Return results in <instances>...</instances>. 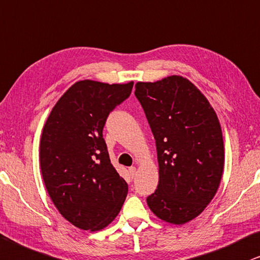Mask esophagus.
<instances>
[{"label":"esophagus","instance_id":"1","mask_svg":"<svg viewBox=\"0 0 260 260\" xmlns=\"http://www.w3.org/2000/svg\"><path fill=\"white\" fill-rule=\"evenodd\" d=\"M128 172H129V175L134 177V175H136V172H137V168L136 167H131L129 169H128Z\"/></svg>","mask_w":260,"mask_h":260}]
</instances>
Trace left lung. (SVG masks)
Returning <instances> with one entry per match:
<instances>
[{
  "label": "left lung",
  "instance_id": "obj_1",
  "mask_svg": "<svg viewBox=\"0 0 260 260\" xmlns=\"http://www.w3.org/2000/svg\"><path fill=\"white\" fill-rule=\"evenodd\" d=\"M134 93L156 140L159 167L158 186L147 205L163 221L185 224L204 211L221 182L224 145L218 117L180 75L137 83Z\"/></svg>",
  "mask_w": 260,
  "mask_h": 260
}]
</instances>
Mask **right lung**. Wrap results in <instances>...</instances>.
I'll use <instances>...</instances> for the list:
<instances>
[{"instance_id": "obj_1", "label": "right lung", "mask_w": 260, "mask_h": 260, "mask_svg": "<svg viewBox=\"0 0 260 260\" xmlns=\"http://www.w3.org/2000/svg\"><path fill=\"white\" fill-rule=\"evenodd\" d=\"M132 88L133 81H78L57 101L43 128V181L58 212L77 228H106L127 197L128 185L110 162L103 127Z\"/></svg>"}]
</instances>
